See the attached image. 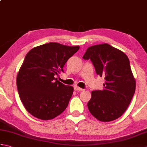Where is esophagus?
<instances>
[{"mask_svg": "<svg viewBox=\"0 0 147 147\" xmlns=\"http://www.w3.org/2000/svg\"><path fill=\"white\" fill-rule=\"evenodd\" d=\"M74 90H75V91H83V90H84V89H83L82 88H80V87L77 86H75L74 87Z\"/></svg>", "mask_w": 147, "mask_h": 147, "instance_id": "obj_1", "label": "esophagus"}]
</instances>
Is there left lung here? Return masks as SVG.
Wrapping results in <instances>:
<instances>
[{
	"instance_id": "obj_1",
	"label": "left lung",
	"mask_w": 147,
	"mask_h": 147,
	"mask_svg": "<svg viewBox=\"0 0 147 147\" xmlns=\"http://www.w3.org/2000/svg\"><path fill=\"white\" fill-rule=\"evenodd\" d=\"M83 58L90 59L96 73L105 78L103 90L92 92L87 104L89 111L100 121L116 119L126 111L135 92L128 57L120 50L103 43L90 47Z\"/></svg>"
}]
</instances>
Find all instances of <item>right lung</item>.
Listing matches in <instances>:
<instances>
[{"instance_id": "add662e5", "label": "right lung", "mask_w": 147, "mask_h": 147, "mask_svg": "<svg viewBox=\"0 0 147 147\" xmlns=\"http://www.w3.org/2000/svg\"><path fill=\"white\" fill-rule=\"evenodd\" d=\"M79 49L50 42L34 47L26 54L16 83L21 100L30 114L49 120L66 109L73 87L64 85L55 76L64 72L65 62Z\"/></svg>"}]
</instances>
